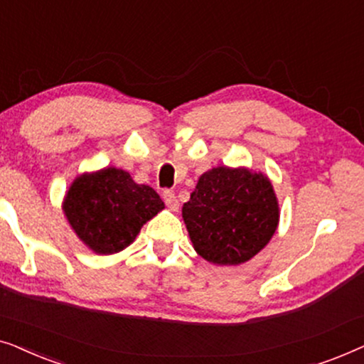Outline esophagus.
Returning a JSON list of instances; mask_svg holds the SVG:
<instances>
[{
    "mask_svg": "<svg viewBox=\"0 0 364 364\" xmlns=\"http://www.w3.org/2000/svg\"><path fill=\"white\" fill-rule=\"evenodd\" d=\"M164 202H166V205L171 208L172 212H177L178 210V200H177L176 193H173L172 191L164 192Z\"/></svg>",
    "mask_w": 364,
    "mask_h": 364,
    "instance_id": "34e87169",
    "label": "esophagus"
}]
</instances>
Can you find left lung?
I'll return each mask as SVG.
<instances>
[{"label": "left lung", "instance_id": "left-lung-1", "mask_svg": "<svg viewBox=\"0 0 364 364\" xmlns=\"http://www.w3.org/2000/svg\"><path fill=\"white\" fill-rule=\"evenodd\" d=\"M182 217L198 255L215 265H240L270 242L280 212L267 176L222 166L202 173Z\"/></svg>", "mask_w": 364, "mask_h": 364}]
</instances>
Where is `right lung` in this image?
I'll return each mask as SVG.
<instances>
[{
	"label": "right lung",
	"mask_w": 364,
	"mask_h": 364,
	"mask_svg": "<svg viewBox=\"0 0 364 364\" xmlns=\"http://www.w3.org/2000/svg\"><path fill=\"white\" fill-rule=\"evenodd\" d=\"M162 208V198L152 187L136 183L129 172L116 167L79 176L63 202L79 240L99 255L131 245L144 223Z\"/></svg>",
	"instance_id": "add662e5"
}]
</instances>
